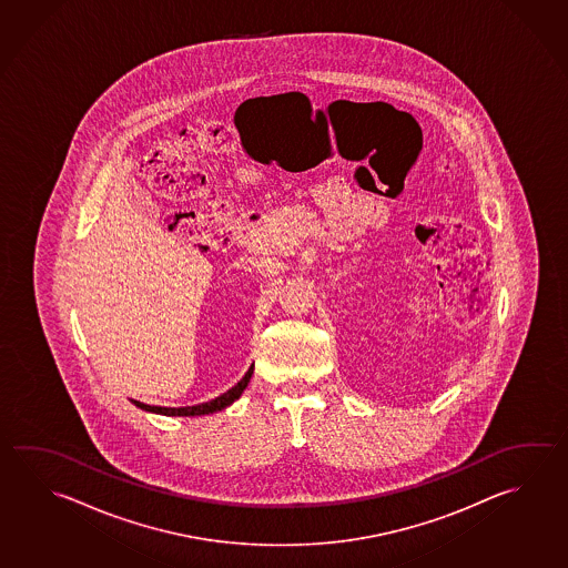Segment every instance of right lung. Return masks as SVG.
I'll list each match as a JSON object with an SVG mask.
<instances>
[{
	"label": "right lung",
	"instance_id": "right-lung-1",
	"mask_svg": "<svg viewBox=\"0 0 568 568\" xmlns=\"http://www.w3.org/2000/svg\"><path fill=\"white\" fill-rule=\"evenodd\" d=\"M252 372H254V368L250 366L246 374L242 376V381L237 382L236 386H232L227 393L220 394L217 398L210 400V403L196 404V406H182V408L150 406V404L138 403V400H132V403H134L138 408L145 410V413L164 414V416H202V414L217 413V410H224L226 406H230V404L242 396V393L246 390L247 382L252 378Z\"/></svg>",
	"mask_w": 568,
	"mask_h": 568
}]
</instances>
